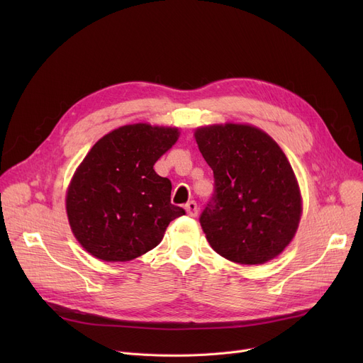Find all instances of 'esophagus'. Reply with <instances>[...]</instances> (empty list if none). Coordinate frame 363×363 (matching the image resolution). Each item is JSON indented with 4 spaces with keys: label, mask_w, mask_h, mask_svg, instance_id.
Wrapping results in <instances>:
<instances>
[{
    "label": "esophagus",
    "mask_w": 363,
    "mask_h": 363,
    "mask_svg": "<svg viewBox=\"0 0 363 363\" xmlns=\"http://www.w3.org/2000/svg\"><path fill=\"white\" fill-rule=\"evenodd\" d=\"M185 211H186V213H188V216H193V218H196L197 216V213H199V207H197V203L196 201H188L186 204H185Z\"/></svg>",
    "instance_id": "1"
}]
</instances>
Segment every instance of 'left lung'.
<instances>
[{"label": "left lung", "instance_id": "1", "mask_svg": "<svg viewBox=\"0 0 363 363\" xmlns=\"http://www.w3.org/2000/svg\"><path fill=\"white\" fill-rule=\"evenodd\" d=\"M215 189L200 215L212 249L241 264L277 257L293 240L301 197L290 162L263 130L213 125L196 130Z\"/></svg>", "mask_w": 363, "mask_h": 363}]
</instances>
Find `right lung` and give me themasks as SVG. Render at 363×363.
Returning <instances> with one entry per match:
<instances>
[{
  "instance_id": "1",
  "label": "right lung",
  "mask_w": 363,
  "mask_h": 363,
  "mask_svg": "<svg viewBox=\"0 0 363 363\" xmlns=\"http://www.w3.org/2000/svg\"><path fill=\"white\" fill-rule=\"evenodd\" d=\"M175 128L126 125L89 150L67 189L66 211L84 249L106 262L135 259L185 215L170 203L172 184L152 166L177 143Z\"/></svg>"
}]
</instances>
